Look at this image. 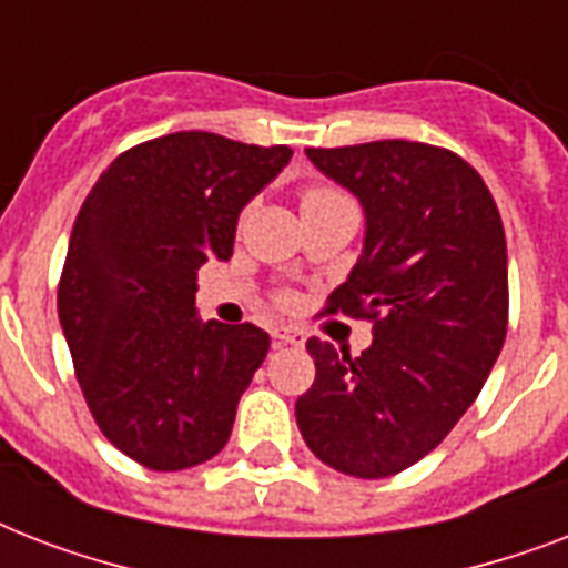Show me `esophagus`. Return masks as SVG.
<instances>
[{"label": "esophagus", "mask_w": 568, "mask_h": 568, "mask_svg": "<svg viewBox=\"0 0 568 568\" xmlns=\"http://www.w3.org/2000/svg\"><path fill=\"white\" fill-rule=\"evenodd\" d=\"M274 345L276 347L303 345V333L297 327H276L274 329Z\"/></svg>", "instance_id": "esophagus-1"}]
</instances>
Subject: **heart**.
<instances>
[{"instance_id": "heart-1", "label": "heart", "mask_w": 568, "mask_h": 568, "mask_svg": "<svg viewBox=\"0 0 568 568\" xmlns=\"http://www.w3.org/2000/svg\"><path fill=\"white\" fill-rule=\"evenodd\" d=\"M333 194H338V191H333V189H324V185H312V189H306V191H303V196H301V205H306V203H315V200H324V196H333Z\"/></svg>"}]
</instances>
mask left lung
Wrapping results in <instances>:
<instances>
[{"mask_svg": "<svg viewBox=\"0 0 568 568\" xmlns=\"http://www.w3.org/2000/svg\"><path fill=\"white\" fill-rule=\"evenodd\" d=\"M359 200L363 256L327 312L374 321L359 356L310 338L315 383L294 415L321 463L351 477L404 471L480 395L507 336V241L480 173L418 141L306 150Z\"/></svg>", "mask_w": 568, "mask_h": 568, "instance_id": "1", "label": "left lung"}]
</instances>
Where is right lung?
Instances as JSON below:
<instances>
[{"label":"right lung","instance_id":"add662e5","mask_svg":"<svg viewBox=\"0 0 568 568\" xmlns=\"http://www.w3.org/2000/svg\"><path fill=\"white\" fill-rule=\"evenodd\" d=\"M292 162L288 146L173 132L118 155L73 223L58 321L102 436L153 471L226 445L271 336L196 318V271L232 256L241 209Z\"/></svg>","mask_w":568,"mask_h":568}]
</instances>
